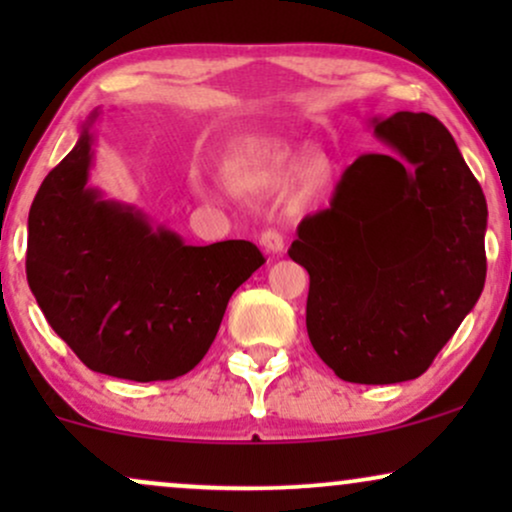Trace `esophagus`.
<instances>
[{
    "label": "esophagus",
    "instance_id": "1",
    "mask_svg": "<svg viewBox=\"0 0 512 512\" xmlns=\"http://www.w3.org/2000/svg\"><path fill=\"white\" fill-rule=\"evenodd\" d=\"M260 245L267 255H281L284 252V236L279 231H264L260 236Z\"/></svg>",
    "mask_w": 512,
    "mask_h": 512
}]
</instances>
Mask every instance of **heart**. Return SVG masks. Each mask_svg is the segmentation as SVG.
Wrapping results in <instances>:
<instances>
[{
  "mask_svg": "<svg viewBox=\"0 0 512 512\" xmlns=\"http://www.w3.org/2000/svg\"><path fill=\"white\" fill-rule=\"evenodd\" d=\"M332 163L322 154L308 156L291 175V195L301 207H310L327 195L332 185ZM281 173L269 161L240 163L231 170V185L240 192H269L281 187Z\"/></svg>",
  "mask_w": 512,
  "mask_h": 512,
  "instance_id": "obj_1",
  "label": "heart"
}]
</instances>
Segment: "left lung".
<instances>
[{
    "label": "left lung",
    "instance_id": "obj_1",
    "mask_svg": "<svg viewBox=\"0 0 512 512\" xmlns=\"http://www.w3.org/2000/svg\"><path fill=\"white\" fill-rule=\"evenodd\" d=\"M383 154H361L332 207L305 219L291 260L308 269L305 327L346 383L419 378L486 281L484 192L443 122L370 120Z\"/></svg>",
    "mask_w": 512,
    "mask_h": 512
}]
</instances>
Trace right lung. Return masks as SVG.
Listing matches in <instances>:
<instances>
[{
	"label": "right lung",
	"mask_w": 512,
	"mask_h": 512,
	"mask_svg": "<svg viewBox=\"0 0 512 512\" xmlns=\"http://www.w3.org/2000/svg\"><path fill=\"white\" fill-rule=\"evenodd\" d=\"M93 110L28 214L26 274L45 320L88 368L151 383L202 361L231 301L264 260L248 240L187 245L134 204L88 185Z\"/></svg>",
	"instance_id": "obj_1"
}]
</instances>
